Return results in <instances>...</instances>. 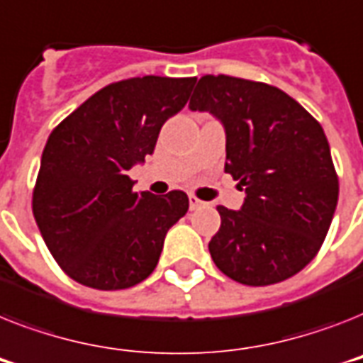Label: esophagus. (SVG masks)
<instances>
[{"instance_id": "esophagus-1", "label": "esophagus", "mask_w": 363, "mask_h": 363, "mask_svg": "<svg viewBox=\"0 0 363 363\" xmlns=\"http://www.w3.org/2000/svg\"><path fill=\"white\" fill-rule=\"evenodd\" d=\"M188 201H190V211H197V208L205 207V201H201V199H197L196 196L188 197Z\"/></svg>"}]
</instances>
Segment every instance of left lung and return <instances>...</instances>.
<instances>
[{
	"label": "left lung",
	"mask_w": 363,
	"mask_h": 363,
	"mask_svg": "<svg viewBox=\"0 0 363 363\" xmlns=\"http://www.w3.org/2000/svg\"><path fill=\"white\" fill-rule=\"evenodd\" d=\"M190 110L225 126V173L246 199L218 205L222 225L208 252L228 278L263 287L298 274L319 253L334 218L340 181L325 130L274 85L225 74L197 82Z\"/></svg>",
	"instance_id": "1"
}]
</instances>
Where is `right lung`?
Returning <instances> with one entry per match:
<instances>
[{"mask_svg":"<svg viewBox=\"0 0 363 363\" xmlns=\"http://www.w3.org/2000/svg\"><path fill=\"white\" fill-rule=\"evenodd\" d=\"M197 78L143 76L106 85L65 117L40 158L33 216L69 278L99 291L138 285L155 270L188 196L134 191L130 167L152 155L162 125Z\"/></svg>","mask_w":363,"mask_h":363,"instance_id":"1","label":"right lung"}]
</instances>
